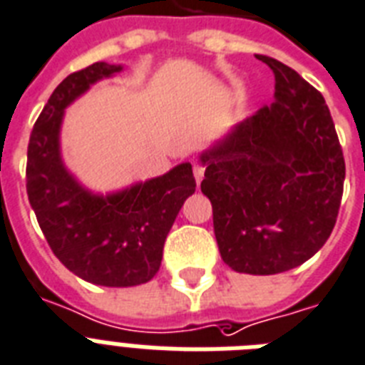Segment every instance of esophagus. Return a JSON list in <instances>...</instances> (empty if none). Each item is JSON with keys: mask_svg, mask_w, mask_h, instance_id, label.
<instances>
[{"mask_svg": "<svg viewBox=\"0 0 365 365\" xmlns=\"http://www.w3.org/2000/svg\"><path fill=\"white\" fill-rule=\"evenodd\" d=\"M203 173H205V168L201 164H194V177H196L197 185H200L201 179H203Z\"/></svg>", "mask_w": 365, "mask_h": 365, "instance_id": "esophagus-1", "label": "esophagus"}]
</instances>
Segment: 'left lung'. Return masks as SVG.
<instances>
[{
    "label": "left lung",
    "instance_id": "left-lung-1",
    "mask_svg": "<svg viewBox=\"0 0 365 365\" xmlns=\"http://www.w3.org/2000/svg\"><path fill=\"white\" fill-rule=\"evenodd\" d=\"M275 75V101L201 154L222 260L275 275L322 249L337 220L345 158L330 109L292 67L258 56Z\"/></svg>",
    "mask_w": 365,
    "mask_h": 365
}]
</instances>
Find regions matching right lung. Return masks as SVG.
I'll list each match as a JSON object with an SVG mask.
<instances>
[{"instance_id": "obj_1", "label": "right lung", "mask_w": 365, "mask_h": 365, "mask_svg": "<svg viewBox=\"0 0 365 365\" xmlns=\"http://www.w3.org/2000/svg\"><path fill=\"white\" fill-rule=\"evenodd\" d=\"M120 69L96 62L58 84L31 130L26 165L28 200L54 256L77 277L101 287L150 281L180 207L196 192L188 162L109 196L84 190L63 168V109L90 84Z\"/></svg>"}]
</instances>
